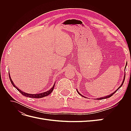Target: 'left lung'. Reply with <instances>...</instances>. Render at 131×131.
Wrapping results in <instances>:
<instances>
[{"label": "left lung", "mask_w": 131, "mask_h": 131, "mask_svg": "<svg viewBox=\"0 0 131 131\" xmlns=\"http://www.w3.org/2000/svg\"><path fill=\"white\" fill-rule=\"evenodd\" d=\"M127 63H126V66H125V68H126V66H127ZM125 76H124V80H123V81H122V84H121V85L119 86V88H118L116 91H114V92H113V93H111L110 94H109V95H108V96H105V97H101V98H97V100H103V99H106V98H109V97H112V96H113V95L116 92V91L118 90V89H119V88H121V87L122 86V85H123V84H124V81H125ZM77 92H78V93L79 94H80V95H81V96H82V97H84V96H82V95L80 93H79V91H78V90L77 89ZM85 98H86L85 97H84Z\"/></svg>", "instance_id": "obj_1"}]
</instances>
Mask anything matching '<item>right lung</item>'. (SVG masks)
<instances>
[{
  "instance_id": "obj_1",
  "label": "right lung",
  "mask_w": 131,
  "mask_h": 131,
  "mask_svg": "<svg viewBox=\"0 0 131 131\" xmlns=\"http://www.w3.org/2000/svg\"><path fill=\"white\" fill-rule=\"evenodd\" d=\"M9 74V78H10V81L11 82L12 85H13L14 86V88H15L19 92H20L22 94H23V96H25L26 97H30V98H42V97H46L47 96H48V95H49L51 92H52L53 90V89H54V85H55V83L54 84L53 86L52 87V88H51V89H50L49 91H46V92H42V93H38V94H30V93H26L25 92H23L22 91H21V90H19L17 86H16L14 84V83L13 82V80H12V79L11 78V77H10V73Z\"/></svg>"
}]
</instances>
